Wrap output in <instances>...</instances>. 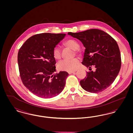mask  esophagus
<instances>
[{"label": "esophagus", "instance_id": "esophagus-1", "mask_svg": "<svg viewBox=\"0 0 133 133\" xmlns=\"http://www.w3.org/2000/svg\"><path fill=\"white\" fill-rule=\"evenodd\" d=\"M75 72V71H71V72H68V73L70 74H72V73H74Z\"/></svg>", "mask_w": 133, "mask_h": 133}]
</instances>
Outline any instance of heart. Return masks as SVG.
Wrapping results in <instances>:
<instances>
[{"instance_id": "heart-1", "label": "heart", "mask_w": 133, "mask_h": 133, "mask_svg": "<svg viewBox=\"0 0 133 133\" xmlns=\"http://www.w3.org/2000/svg\"><path fill=\"white\" fill-rule=\"evenodd\" d=\"M63 45L72 50H76L77 54H80V52L78 50V49L80 48V44L76 39L73 38L68 39L64 42ZM52 53L53 57L56 60H59L61 58V51L59 48L55 47L53 50ZM79 63L80 61L77 58H74L70 60H64L58 63V68L60 70L67 72L74 71L77 69Z\"/></svg>"}]
</instances>
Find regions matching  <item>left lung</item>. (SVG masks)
<instances>
[{"instance_id": "8db88e82", "label": "left lung", "mask_w": 133, "mask_h": 133, "mask_svg": "<svg viewBox=\"0 0 133 133\" xmlns=\"http://www.w3.org/2000/svg\"><path fill=\"white\" fill-rule=\"evenodd\" d=\"M68 34L79 39L86 48L83 65L89 70L86 77L80 82L83 89L90 93L105 90L115 81L121 66L120 49L114 38L105 32L97 29H89Z\"/></svg>"}]
</instances>
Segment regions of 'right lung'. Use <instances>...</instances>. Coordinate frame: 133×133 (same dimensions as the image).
Here are the masks:
<instances>
[{"label": "right lung", "mask_w": 133, "mask_h": 133, "mask_svg": "<svg viewBox=\"0 0 133 133\" xmlns=\"http://www.w3.org/2000/svg\"><path fill=\"white\" fill-rule=\"evenodd\" d=\"M66 34L44 33L28 38L19 49L18 64L23 84L34 95L50 98L63 91L69 74L56 71L53 50Z\"/></svg>", "instance_id": "right-lung-1"}]
</instances>
